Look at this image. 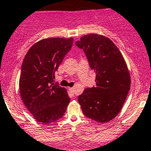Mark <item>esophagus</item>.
<instances>
[{"label":"esophagus","instance_id":"34e87169","mask_svg":"<svg viewBox=\"0 0 151 151\" xmlns=\"http://www.w3.org/2000/svg\"><path fill=\"white\" fill-rule=\"evenodd\" d=\"M69 91H70V93H71V94L74 95V88H69Z\"/></svg>","mask_w":151,"mask_h":151}]
</instances>
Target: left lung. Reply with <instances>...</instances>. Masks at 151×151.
Instances as JSON below:
<instances>
[{"mask_svg":"<svg viewBox=\"0 0 151 151\" xmlns=\"http://www.w3.org/2000/svg\"><path fill=\"white\" fill-rule=\"evenodd\" d=\"M75 45L82 49L96 72V87L78 96L85 116L106 123L115 118L130 89V74L121 52L109 38L97 34L83 36Z\"/></svg>","mask_w":151,"mask_h":151,"instance_id":"1","label":"left lung"}]
</instances>
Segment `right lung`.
<instances>
[{"instance_id": "obj_1", "label": "right lung", "mask_w": 151, "mask_h": 151, "mask_svg": "<svg viewBox=\"0 0 151 151\" xmlns=\"http://www.w3.org/2000/svg\"><path fill=\"white\" fill-rule=\"evenodd\" d=\"M73 38L52 37L32 45L23 60L19 90L27 109L37 122L50 124L64 114L70 98L55 82V72L71 50Z\"/></svg>"}]
</instances>
